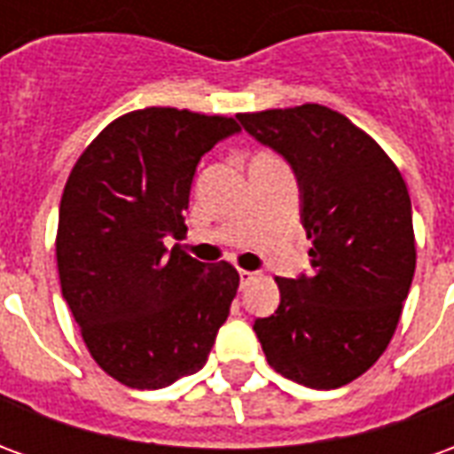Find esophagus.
Here are the masks:
<instances>
[{"mask_svg":"<svg viewBox=\"0 0 454 454\" xmlns=\"http://www.w3.org/2000/svg\"><path fill=\"white\" fill-rule=\"evenodd\" d=\"M255 277H257V272H247V270H240V286L246 289L250 282H255Z\"/></svg>","mask_w":454,"mask_h":454,"instance_id":"obj_1","label":"esophagus"}]
</instances>
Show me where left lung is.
<instances>
[{
	"instance_id": "obj_1",
	"label": "left lung",
	"mask_w": 454,
	"mask_h": 454,
	"mask_svg": "<svg viewBox=\"0 0 454 454\" xmlns=\"http://www.w3.org/2000/svg\"><path fill=\"white\" fill-rule=\"evenodd\" d=\"M292 165L311 275L277 277L279 306L257 318L270 367L311 389L370 370L396 331L416 270L411 197L399 168L342 114L301 104L238 114Z\"/></svg>"
}]
</instances>
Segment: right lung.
<instances>
[{"mask_svg": "<svg viewBox=\"0 0 454 454\" xmlns=\"http://www.w3.org/2000/svg\"><path fill=\"white\" fill-rule=\"evenodd\" d=\"M228 116L148 106L112 121L65 184L58 218L63 299L94 362L130 389H162L204 367L238 292L236 267L199 262L187 233L199 160L238 133Z\"/></svg>", "mask_w": 454, "mask_h": 454, "instance_id": "obj_1", "label": "right lung"}]
</instances>
